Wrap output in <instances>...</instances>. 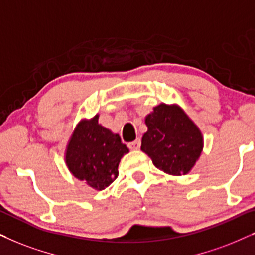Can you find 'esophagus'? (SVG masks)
I'll use <instances>...</instances> for the list:
<instances>
[{"mask_svg": "<svg viewBox=\"0 0 255 255\" xmlns=\"http://www.w3.org/2000/svg\"><path fill=\"white\" fill-rule=\"evenodd\" d=\"M140 147H141L140 138H136L135 141L129 142V143H128V148H129L130 150H137V149H140Z\"/></svg>", "mask_w": 255, "mask_h": 255, "instance_id": "1", "label": "esophagus"}]
</instances>
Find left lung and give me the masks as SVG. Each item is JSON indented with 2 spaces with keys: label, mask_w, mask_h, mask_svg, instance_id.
I'll return each instance as SVG.
<instances>
[{
  "label": "left lung",
  "mask_w": 255,
  "mask_h": 255,
  "mask_svg": "<svg viewBox=\"0 0 255 255\" xmlns=\"http://www.w3.org/2000/svg\"><path fill=\"white\" fill-rule=\"evenodd\" d=\"M148 131L142 137L141 150L156 168L170 175L191 170L203 149L198 127L176 105L161 104L145 118Z\"/></svg>",
  "instance_id": "1"
}]
</instances>
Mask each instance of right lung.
<instances>
[{
    "label": "right lung",
    "mask_w": 255,
    "mask_h": 255,
    "mask_svg": "<svg viewBox=\"0 0 255 255\" xmlns=\"http://www.w3.org/2000/svg\"><path fill=\"white\" fill-rule=\"evenodd\" d=\"M98 118L78 124L67 144L65 161L74 177L104 190L118 177L120 159L129 150L118 134L98 124Z\"/></svg>",
    "instance_id": "obj_1"
}]
</instances>
